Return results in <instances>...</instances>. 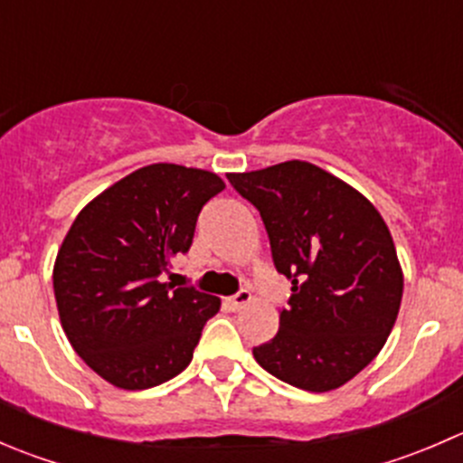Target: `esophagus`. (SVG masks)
Segmentation results:
<instances>
[{
    "label": "esophagus",
    "instance_id": "obj_1",
    "mask_svg": "<svg viewBox=\"0 0 463 463\" xmlns=\"http://www.w3.org/2000/svg\"><path fill=\"white\" fill-rule=\"evenodd\" d=\"M250 302V293L246 291V288H241V291H237L235 296H231V298H226V307L231 311H240L241 307L244 305H249Z\"/></svg>",
    "mask_w": 463,
    "mask_h": 463
}]
</instances>
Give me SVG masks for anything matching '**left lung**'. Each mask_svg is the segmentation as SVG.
I'll use <instances>...</instances> for the list:
<instances>
[{
	"instance_id": "1",
	"label": "left lung",
	"mask_w": 463,
	"mask_h": 463,
	"mask_svg": "<svg viewBox=\"0 0 463 463\" xmlns=\"http://www.w3.org/2000/svg\"><path fill=\"white\" fill-rule=\"evenodd\" d=\"M260 210L278 273L291 279L279 331L253 347L269 374L307 392L345 385L385 345L403 296L387 223L358 190L307 161L228 175Z\"/></svg>"
}]
</instances>
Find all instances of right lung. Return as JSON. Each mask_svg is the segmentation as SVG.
Wrapping results in <instances>:
<instances>
[{
	"label": "right lung",
	"mask_w": 463,
	"mask_h": 463,
	"mask_svg": "<svg viewBox=\"0 0 463 463\" xmlns=\"http://www.w3.org/2000/svg\"><path fill=\"white\" fill-rule=\"evenodd\" d=\"M226 188L197 167L154 163L87 203L53 266L58 314L78 356L111 385L147 390L185 370L219 298L163 282L202 208Z\"/></svg>",
	"instance_id": "add662e5"
}]
</instances>
